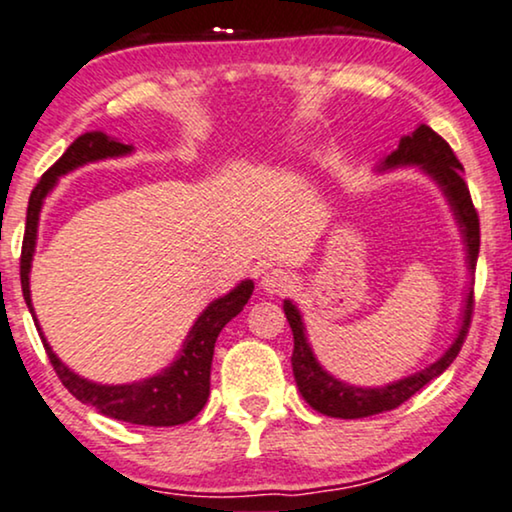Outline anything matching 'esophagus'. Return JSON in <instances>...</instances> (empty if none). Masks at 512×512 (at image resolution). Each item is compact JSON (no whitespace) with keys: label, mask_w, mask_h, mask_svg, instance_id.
<instances>
[{"label":"esophagus","mask_w":512,"mask_h":512,"mask_svg":"<svg viewBox=\"0 0 512 512\" xmlns=\"http://www.w3.org/2000/svg\"><path fill=\"white\" fill-rule=\"evenodd\" d=\"M294 275L282 268H270L263 272L261 277V287L263 291H268V294H287V291L294 287Z\"/></svg>","instance_id":"esophagus-1"}]
</instances>
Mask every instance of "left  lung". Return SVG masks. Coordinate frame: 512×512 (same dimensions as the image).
<instances>
[{
	"instance_id": "obj_1",
	"label": "left lung",
	"mask_w": 512,
	"mask_h": 512,
	"mask_svg": "<svg viewBox=\"0 0 512 512\" xmlns=\"http://www.w3.org/2000/svg\"><path fill=\"white\" fill-rule=\"evenodd\" d=\"M397 167H418L428 178H433L442 195L447 197L451 211H454L456 223L461 228L463 244H466V263L470 272V284L466 291V301H463L461 313V327L456 331V338L444 353L437 357L433 364L426 369L416 371V374L404 376L400 381L388 383V386L378 388H360L350 386V383L341 381V378L331 376L327 369L317 362L308 343V334H305V324L301 317V310L294 303L284 301V315H287L291 334H294V355H291V367H294V378L298 393L303 400L310 404L315 411L324 416L334 418H364L383 414L400 407L407 402L411 395H416L423 386H428L433 378L442 374L451 362L459 355L463 338L468 334L470 315H473V272L477 265V254H480V218L470 199L468 185L463 181V167L456 159L454 150L442 136H437L433 129L426 124H418L409 136H404L397 150L381 162V171L397 169Z\"/></svg>"
}]
</instances>
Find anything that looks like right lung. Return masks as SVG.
Masks as SVG:
<instances>
[{
	"mask_svg": "<svg viewBox=\"0 0 512 512\" xmlns=\"http://www.w3.org/2000/svg\"><path fill=\"white\" fill-rule=\"evenodd\" d=\"M134 148L131 145L117 143L103 131H89L82 134L63 157L58 159L53 167L42 176L37 188L32 190L28 202V221H25V237H23V251H21V287L25 303H28L32 320L37 324L39 336H42L44 350L56 369L58 378L79 402L89 404L101 411L103 416L117 418V421L134 423V426H181L195 418L202 411L204 404L209 400V378H211V360H214V345L221 329L228 324L232 317H237L244 310V305L254 294V282L244 280L237 284L228 294L216 298L202 310L192 329L185 336L181 353L169 367H164L159 374L143 378V381L134 383H119V386H108V383H94L89 378L79 376L70 367L58 360L53 353L51 345L39 329V322L35 317V308H32L30 298V268L32 256H35L37 244V228H39V214H42L44 199L49 192L56 188L58 178L70 174L77 167H84L89 162H98V159L110 157H124L131 155Z\"/></svg>",
	"mask_w": 512,
	"mask_h": 512,
	"instance_id": "obj_1",
	"label": "right lung"
}]
</instances>
